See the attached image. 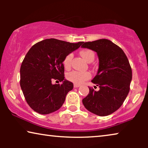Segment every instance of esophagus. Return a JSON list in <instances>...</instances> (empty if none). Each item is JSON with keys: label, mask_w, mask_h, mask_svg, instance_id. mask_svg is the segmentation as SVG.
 <instances>
[{"label": "esophagus", "mask_w": 148, "mask_h": 148, "mask_svg": "<svg viewBox=\"0 0 148 148\" xmlns=\"http://www.w3.org/2000/svg\"><path fill=\"white\" fill-rule=\"evenodd\" d=\"M79 87H80V85H78V84H74V88H79Z\"/></svg>", "instance_id": "esophagus-1"}]
</instances>
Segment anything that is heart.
<instances>
[{"label": "heart", "mask_w": 148, "mask_h": 148, "mask_svg": "<svg viewBox=\"0 0 148 148\" xmlns=\"http://www.w3.org/2000/svg\"><path fill=\"white\" fill-rule=\"evenodd\" d=\"M81 55L87 62H91L94 59V54L90 49H84L80 52ZM73 56V53H69L66 56L63 60L64 67L68 69L70 67L71 60ZM91 77V73L88 71H72L66 75L68 80L74 83L75 84H82L83 83L89 79Z\"/></svg>", "instance_id": "obj_1"}]
</instances>
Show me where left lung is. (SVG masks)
Segmentation results:
<instances>
[{
  "instance_id": "1",
  "label": "left lung",
  "mask_w": 148,
  "mask_h": 148,
  "mask_svg": "<svg viewBox=\"0 0 148 148\" xmlns=\"http://www.w3.org/2000/svg\"><path fill=\"white\" fill-rule=\"evenodd\" d=\"M82 48L98 54L99 68L92 82L99 91L89 87L90 92L82 102L87 110L98 116L112 114L123 104L130 90L132 70L123 50L107 39L85 42Z\"/></svg>"
}]
</instances>
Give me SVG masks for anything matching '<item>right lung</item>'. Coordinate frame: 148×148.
<instances>
[{"label": "right lung", "instance_id": "right-lung-1", "mask_svg": "<svg viewBox=\"0 0 148 148\" xmlns=\"http://www.w3.org/2000/svg\"><path fill=\"white\" fill-rule=\"evenodd\" d=\"M83 43L46 39L34 44L26 54L20 69V86L26 102L36 112L50 114L62 106L73 88L72 82L64 79L63 60ZM52 80L63 84H52Z\"/></svg>", "mask_w": 148, "mask_h": 148}]
</instances>
